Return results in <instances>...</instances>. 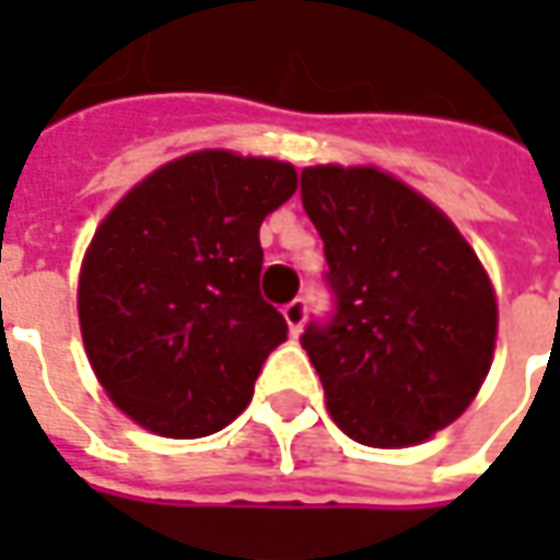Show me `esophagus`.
Instances as JSON below:
<instances>
[{
    "instance_id": "1",
    "label": "esophagus",
    "mask_w": 560,
    "mask_h": 560,
    "mask_svg": "<svg viewBox=\"0 0 560 560\" xmlns=\"http://www.w3.org/2000/svg\"><path fill=\"white\" fill-rule=\"evenodd\" d=\"M305 314H308V305H305V299H292L283 305V317H287V324H290L292 334H299L302 330V324H305Z\"/></svg>"
}]
</instances>
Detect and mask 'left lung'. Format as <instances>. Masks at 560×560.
I'll use <instances>...</instances> for the list:
<instances>
[{
    "mask_svg": "<svg viewBox=\"0 0 560 560\" xmlns=\"http://www.w3.org/2000/svg\"><path fill=\"white\" fill-rule=\"evenodd\" d=\"M334 314L302 349L330 418L374 448L430 440L474 401L495 349V295L474 248L415 189L374 167H305Z\"/></svg>",
    "mask_w": 560,
    "mask_h": 560,
    "instance_id": "left-lung-1",
    "label": "left lung"
}]
</instances>
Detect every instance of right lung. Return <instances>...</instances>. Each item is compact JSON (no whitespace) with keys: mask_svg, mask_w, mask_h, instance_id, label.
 <instances>
[{"mask_svg":"<svg viewBox=\"0 0 560 560\" xmlns=\"http://www.w3.org/2000/svg\"><path fill=\"white\" fill-rule=\"evenodd\" d=\"M295 192V167L192 152L133 186L80 268V334L98 383L152 433L192 440L243 415L287 339L261 299V221Z\"/></svg>","mask_w":560,"mask_h":560,"instance_id":"obj_1","label":"right lung"}]
</instances>
